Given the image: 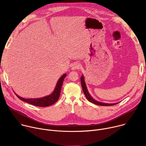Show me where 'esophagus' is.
Wrapping results in <instances>:
<instances>
[{
  "label": "esophagus",
  "mask_w": 146,
  "mask_h": 146,
  "mask_svg": "<svg viewBox=\"0 0 146 146\" xmlns=\"http://www.w3.org/2000/svg\"><path fill=\"white\" fill-rule=\"evenodd\" d=\"M80 67V64L79 63H74L72 65V70H76V69H78Z\"/></svg>",
  "instance_id": "1"
}]
</instances>
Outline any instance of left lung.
Wrapping results in <instances>:
<instances>
[{
  "instance_id": "1",
  "label": "left lung",
  "mask_w": 146,
  "mask_h": 146,
  "mask_svg": "<svg viewBox=\"0 0 146 146\" xmlns=\"http://www.w3.org/2000/svg\"><path fill=\"white\" fill-rule=\"evenodd\" d=\"M80 80H81V84H82V89H83V91L84 92V94L85 95V96L86 97L87 99L91 103H93L95 104H97V105H99V106H113V105H115V104H117V103H102V102H98L95 99H94L90 95L88 90H87V87H86V83H85V81H84V76L82 75L81 78H80Z\"/></svg>"
}]
</instances>
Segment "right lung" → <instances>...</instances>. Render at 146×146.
<instances>
[{
	"instance_id": "obj_1",
	"label": "right lung",
	"mask_w": 146,
	"mask_h": 146,
	"mask_svg": "<svg viewBox=\"0 0 146 146\" xmlns=\"http://www.w3.org/2000/svg\"><path fill=\"white\" fill-rule=\"evenodd\" d=\"M66 76V74H64L63 75H62L60 77V78L59 79V80L57 81L53 92L51 94L45 96L44 98H38V99H25L22 98V97L18 96L15 93L19 99L31 104L38 106V107L49 106L55 103L58 100V99H59L61 89H62V86Z\"/></svg>"
}]
</instances>
